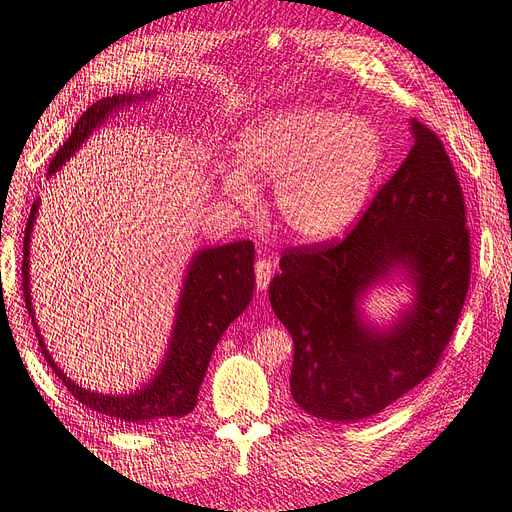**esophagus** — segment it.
<instances>
[{"label":"esophagus","mask_w":512,"mask_h":512,"mask_svg":"<svg viewBox=\"0 0 512 512\" xmlns=\"http://www.w3.org/2000/svg\"><path fill=\"white\" fill-rule=\"evenodd\" d=\"M254 271H256V288L267 290L269 281L273 279V262L269 258H258Z\"/></svg>","instance_id":"obj_1"}]
</instances>
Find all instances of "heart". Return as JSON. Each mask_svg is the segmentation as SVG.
<instances>
[{"label":"heart","mask_w":512,"mask_h":512,"mask_svg":"<svg viewBox=\"0 0 512 512\" xmlns=\"http://www.w3.org/2000/svg\"><path fill=\"white\" fill-rule=\"evenodd\" d=\"M235 151L237 166L220 172L222 191L239 203H252V178L275 182V206L285 229L309 241L349 227L384 161L376 128L325 107L256 119L239 134Z\"/></svg>","instance_id":"heart-1"}]
</instances>
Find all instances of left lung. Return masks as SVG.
<instances>
[{
  "mask_svg": "<svg viewBox=\"0 0 512 512\" xmlns=\"http://www.w3.org/2000/svg\"><path fill=\"white\" fill-rule=\"evenodd\" d=\"M414 147L342 241L285 250L269 285L294 340L290 388L306 414L363 420L431 374L470 283V233L456 170L439 136L412 119ZM403 272L417 300L388 331L358 311L374 282Z\"/></svg>",
  "mask_w": 512,
  "mask_h": 512,
  "instance_id": "obj_1",
  "label": "left lung"
}]
</instances>
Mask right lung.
I'll return each mask as SVG.
<instances>
[{
	"mask_svg": "<svg viewBox=\"0 0 512 512\" xmlns=\"http://www.w3.org/2000/svg\"><path fill=\"white\" fill-rule=\"evenodd\" d=\"M147 98H151V92H142L138 96L113 94L96 100L86 113H81L71 136L56 151L54 159L50 161L48 174L52 176L63 168V163L71 159V155L84 145V140L96 128H100V124H105L111 113L124 109L130 102ZM37 208L39 201L33 203L23 241V292L35 330L37 323L33 319L35 311L29 290V248ZM254 285V243L250 239L199 250L189 264L185 283H182L166 359L161 361V367L147 386L128 395H100L88 391V388H81L54 363L42 334L37 330L39 346H42V355L52 367V372L63 380L67 391H71V395L90 410L130 424L182 418L195 410L197 393L203 376H206L216 342L231 321H235L245 311V306L250 304Z\"/></svg>",
	"mask_w": 512,
	"mask_h": 512,
	"instance_id": "1",
	"label": "right lung"
}]
</instances>
